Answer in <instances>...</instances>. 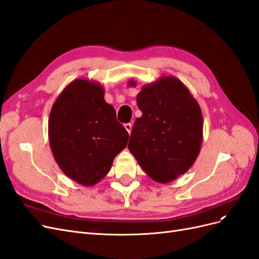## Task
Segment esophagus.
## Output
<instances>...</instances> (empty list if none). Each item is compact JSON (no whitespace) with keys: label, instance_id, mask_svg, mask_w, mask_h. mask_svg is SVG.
<instances>
[{"label":"esophagus","instance_id":"esophagus-1","mask_svg":"<svg viewBox=\"0 0 259 259\" xmlns=\"http://www.w3.org/2000/svg\"><path fill=\"white\" fill-rule=\"evenodd\" d=\"M124 127H125V130H126V131L128 132V134H131V132H132V124H131V123L124 124Z\"/></svg>","mask_w":259,"mask_h":259}]
</instances>
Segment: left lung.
Wrapping results in <instances>:
<instances>
[{
    "label": "left lung",
    "instance_id": "left-lung-1",
    "mask_svg": "<svg viewBox=\"0 0 259 259\" xmlns=\"http://www.w3.org/2000/svg\"><path fill=\"white\" fill-rule=\"evenodd\" d=\"M128 84L136 85L135 81ZM136 100L143 115L134 123L130 151L154 182H173L193 165L200 153L201 108L175 76L163 75L144 85Z\"/></svg>",
    "mask_w": 259,
    "mask_h": 259
}]
</instances>
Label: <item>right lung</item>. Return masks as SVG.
I'll list each match as a JSON object with an SVG mask.
<instances>
[{
    "mask_svg": "<svg viewBox=\"0 0 259 259\" xmlns=\"http://www.w3.org/2000/svg\"><path fill=\"white\" fill-rule=\"evenodd\" d=\"M128 138L98 82L73 80L52 107L49 139L55 161L82 186H94L109 173Z\"/></svg>",
    "mask_w": 259,
    "mask_h": 259,
    "instance_id": "1",
    "label": "right lung"
}]
</instances>
